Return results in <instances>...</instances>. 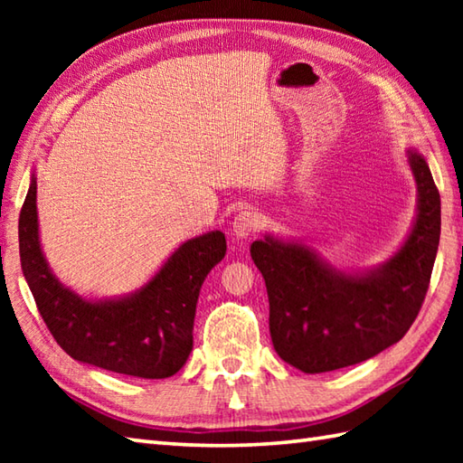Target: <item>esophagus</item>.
Segmentation results:
<instances>
[{
  "label": "esophagus",
  "instance_id": "1",
  "mask_svg": "<svg viewBox=\"0 0 463 463\" xmlns=\"http://www.w3.org/2000/svg\"><path fill=\"white\" fill-rule=\"evenodd\" d=\"M259 226H260V216L257 213L242 211V213H239L232 219L231 229H232L234 237H237L239 241H242V239L252 237V234L259 231Z\"/></svg>",
  "mask_w": 463,
  "mask_h": 463
}]
</instances>
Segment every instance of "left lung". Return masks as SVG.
<instances>
[{"mask_svg":"<svg viewBox=\"0 0 463 463\" xmlns=\"http://www.w3.org/2000/svg\"><path fill=\"white\" fill-rule=\"evenodd\" d=\"M416 214L406 241L380 264L338 269L302 239L267 232L250 257L267 282L270 338L304 373L360 364L400 342L416 320L439 244V193L416 146L406 149Z\"/></svg>","mask_w":463,"mask_h":463,"instance_id":"8db88e82","label":"left lung"}]
</instances>
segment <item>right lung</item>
<instances>
[{"mask_svg": "<svg viewBox=\"0 0 463 463\" xmlns=\"http://www.w3.org/2000/svg\"><path fill=\"white\" fill-rule=\"evenodd\" d=\"M224 252V234L204 232L181 242L141 288L109 298L81 297L55 277L43 254L32 171L19 214L22 270L49 332L77 362L146 380L179 372L193 350L201 287Z\"/></svg>", "mask_w": 463, "mask_h": 463, "instance_id": "1", "label": "right lung"}]
</instances>
